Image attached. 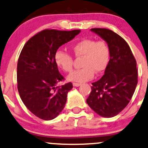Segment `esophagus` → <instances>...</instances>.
<instances>
[{
    "mask_svg": "<svg viewBox=\"0 0 148 148\" xmlns=\"http://www.w3.org/2000/svg\"><path fill=\"white\" fill-rule=\"evenodd\" d=\"M81 85V84L80 83H73V86L74 87H79Z\"/></svg>",
    "mask_w": 148,
    "mask_h": 148,
    "instance_id": "obj_1",
    "label": "esophagus"
}]
</instances>
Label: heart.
I'll list each match as a JSON object with an SVG mask.
<instances>
[{
	"instance_id": "b5f03b06",
	"label": "heart",
	"mask_w": 148,
	"mask_h": 148,
	"mask_svg": "<svg viewBox=\"0 0 148 148\" xmlns=\"http://www.w3.org/2000/svg\"><path fill=\"white\" fill-rule=\"evenodd\" d=\"M76 58H82L83 68L75 70L68 76L69 81L83 83L92 79L94 73L100 74L106 69L110 61V47L104 40L85 38L76 42L71 47ZM55 63L63 72H70L74 60L71 55L63 51H57L54 55Z\"/></svg>"
}]
</instances>
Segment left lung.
Instances as JSON below:
<instances>
[{"label":"left lung","mask_w":148,"mask_h":148,"mask_svg":"<svg viewBox=\"0 0 148 148\" xmlns=\"http://www.w3.org/2000/svg\"><path fill=\"white\" fill-rule=\"evenodd\" d=\"M91 31L108 43L110 58L104 75L92 83L86 102L99 115L110 118L120 113L134 94L138 83L136 61L127 42L116 33L106 28Z\"/></svg>","instance_id":"1"}]
</instances>
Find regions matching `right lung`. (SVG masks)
Masks as SVG:
<instances>
[{
    "label": "right lung",
    "mask_w": 148,
    "mask_h": 148,
    "mask_svg": "<svg viewBox=\"0 0 148 148\" xmlns=\"http://www.w3.org/2000/svg\"><path fill=\"white\" fill-rule=\"evenodd\" d=\"M80 32V29L42 30L28 40L21 51L17 64L19 95L27 108L42 120L56 118L65 107L73 85L69 82L56 87L64 77L54 55L60 46Z\"/></svg>",
    "instance_id": "add662e5"
}]
</instances>
